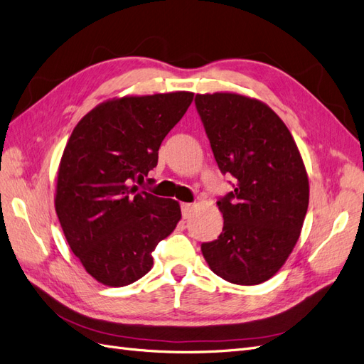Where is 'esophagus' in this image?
I'll return each mask as SVG.
<instances>
[{"mask_svg": "<svg viewBox=\"0 0 364 364\" xmlns=\"http://www.w3.org/2000/svg\"><path fill=\"white\" fill-rule=\"evenodd\" d=\"M193 209H194V205L193 203H182L181 205V211H182V217L186 220L190 218L191 214H193Z\"/></svg>", "mask_w": 364, "mask_h": 364, "instance_id": "esophagus-1", "label": "esophagus"}]
</instances>
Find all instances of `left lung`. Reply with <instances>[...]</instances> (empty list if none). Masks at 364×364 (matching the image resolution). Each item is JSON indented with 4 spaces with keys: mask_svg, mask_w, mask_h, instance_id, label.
<instances>
[{
    "mask_svg": "<svg viewBox=\"0 0 364 364\" xmlns=\"http://www.w3.org/2000/svg\"><path fill=\"white\" fill-rule=\"evenodd\" d=\"M197 112L220 171L235 179L217 205L223 230L202 245L220 278L238 285L270 279L287 261L308 209V176L284 121L255 98L197 94Z\"/></svg>",
    "mask_w": 364,
    "mask_h": 364,
    "instance_id": "1",
    "label": "left lung"
}]
</instances>
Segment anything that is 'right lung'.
Instances as JSON below:
<instances>
[{
  "label": "right lung",
  "instance_id": "right-lung-1",
  "mask_svg": "<svg viewBox=\"0 0 364 364\" xmlns=\"http://www.w3.org/2000/svg\"><path fill=\"white\" fill-rule=\"evenodd\" d=\"M193 97L179 91L114 98L74 127L54 206L74 255L98 282L123 287L144 277L151 252L181 220L178 202L139 191L135 183L156 167L161 142Z\"/></svg>",
  "mask_w": 364,
  "mask_h": 364
}]
</instances>
